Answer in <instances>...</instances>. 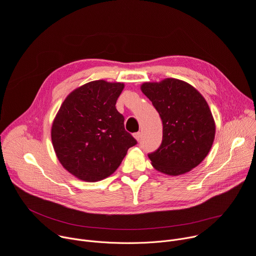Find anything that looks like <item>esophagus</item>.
<instances>
[{
	"label": "esophagus",
	"mask_w": 256,
	"mask_h": 256,
	"mask_svg": "<svg viewBox=\"0 0 256 256\" xmlns=\"http://www.w3.org/2000/svg\"><path fill=\"white\" fill-rule=\"evenodd\" d=\"M134 137H135V140H136L137 142H140V140H142V132H136V133H134Z\"/></svg>",
	"instance_id": "obj_1"
}]
</instances>
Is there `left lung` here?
<instances>
[{"label": "left lung", "instance_id": "obj_1", "mask_svg": "<svg viewBox=\"0 0 256 256\" xmlns=\"http://www.w3.org/2000/svg\"><path fill=\"white\" fill-rule=\"evenodd\" d=\"M142 91L163 123L161 146L148 154L152 165L168 175H180L198 166L208 154L215 123L204 97L178 78L144 83Z\"/></svg>", "mask_w": 256, "mask_h": 256}]
</instances>
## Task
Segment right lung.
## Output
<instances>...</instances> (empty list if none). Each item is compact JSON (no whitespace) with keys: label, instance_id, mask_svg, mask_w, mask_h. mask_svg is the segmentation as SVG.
Masks as SVG:
<instances>
[{"label":"right lung","instance_id":"right-lung-1","mask_svg":"<svg viewBox=\"0 0 256 256\" xmlns=\"http://www.w3.org/2000/svg\"><path fill=\"white\" fill-rule=\"evenodd\" d=\"M123 88L122 83L104 80L87 83L66 98L55 116L54 150L62 165L78 180L94 182L108 178L137 144L116 108Z\"/></svg>","mask_w":256,"mask_h":256}]
</instances>
